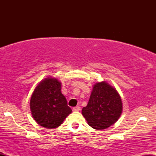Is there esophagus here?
I'll list each match as a JSON object with an SVG mask.
<instances>
[{
    "label": "esophagus",
    "instance_id": "obj_1",
    "mask_svg": "<svg viewBox=\"0 0 156 156\" xmlns=\"http://www.w3.org/2000/svg\"><path fill=\"white\" fill-rule=\"evenodd\" d=\"M80 110V108L79 106H76L73 108V112H79Z\"/></svg>",
    "mask_w": 156,
    "mask_h": 156
}]
</instances>
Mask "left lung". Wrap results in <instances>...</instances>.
Here are the masks:
<instances>
[{"mask_svg": "<svg viewBox=\"0 0 156 156\" xmlns=\"http://www.w3.org/2000/svg\"><path fill=\"white\" fill-rule=\"evenodd\" d=\"M122 111V103L117 90L103 81L94 85L88 104L82 109V114L92 128L103 130L118 120Z\"/></svg>", "mask_w": 156, "mask_h": 156, "instance_id": "left-lung-1", "label": "left lung"}]
</instances>
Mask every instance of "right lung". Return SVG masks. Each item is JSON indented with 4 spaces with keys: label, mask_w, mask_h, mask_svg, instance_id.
I'll list each match as a JSON object with an SVG mask.
<instances>
[{
    "label": "right lung",
    "mask_w": 156,
    "mask_h": 156,
    "mask_svg": "<svg viewBox=\"0 0 156 156\" xmlns=\"http://www.w3.org/2000/svg\"><path fill=\"white\" fill-rule=\"evenodd\" d=\"M30 108L34 120L47 128H58L72 112L61 92V83L52 78H45L36 87L31 98Z\"/></svg>",
    "instance_id": "1"
}]
</instances>
